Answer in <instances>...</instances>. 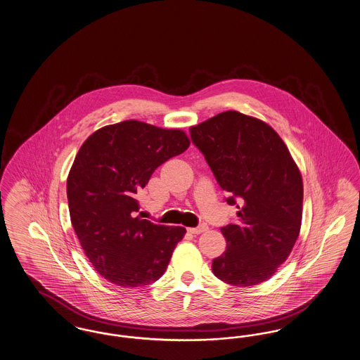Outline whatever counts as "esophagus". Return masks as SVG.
<instances>
[{
  "mask_svg": "<svg viewBox=\"0 0 360 360\" xmlns=\"http://www.w3.org/2000/svg\"><path fill=\"white\" fill-rule=\"evenodd\" d=\"M207 231V225L206 224H200L198 226H194V228H188V232L190 233H194V235H200V233H204Z\"/></svg>",
  "mask_w": 360,
  "mask_h": 360,
  "instance_id": "esophagus-1",
  "label": "esophagus"
}]
</instances>
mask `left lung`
Returning <instances> with one entry per match:
<instances>
[{
  "label": "left lung",
  "mask_w": 360,
  "mask_h": 360,
  "mask_svg": "<svg viewBox=\"0 0 360 360\" xmlns=\"http://www.w3.org/2000/svg\"><path fill=\"white\" fill-rule=\"evenodd\" d=\"M238 221L221 228L226 250L213 274L228 285L267 281L290 255L302 220V176L283 140L264 121L226 110L190 128Z\"/></svg>",
  "instance_id": "obj_1"
}]
</instances>
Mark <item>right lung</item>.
Masks as SVG:
<instances>
[{"instance_id": "right-lung-1", "label": "right lung", "mask_w": 360, "mask_h": 360, "mask_svg": "<svg viewBox=\"0 0 360 360\" xmlns=\"http://www.w3.org/2000/svg\"><path fill=\"white\" fill-rule=\"evenodd\" d=\"M188 146L181 129L127 120L103 127L79 148L68 176L70 219L106 281L132 289L165 274L186 229L140 219L136 195L160 165Z\"/></svg>"}]
</instances>
